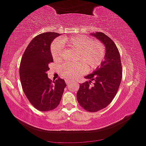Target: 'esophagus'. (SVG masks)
Here are the masks:
<instances>
[{
	"mask_svg": "<svg viewBox=\"0 0 146 146\" xmlns=\"http://www.w3.org/2000/svg\"><path fill=\"white\" fill-rule=\"evenodd\" d=\"M66 81V84H67V86L70 85V81H69V80H66V81Z\"/></svg>",
	"mask_w": 146,
	"mask_h": 146,
	"instance_id": "1",
	"label": "esophagus"
}]
</instances>
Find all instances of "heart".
Returning a JSON list of instances; mask_svg holds the SVG:
<instances>
[{
	"label": "heart",
	"instance_id": "b5f03b06",
	"mask_svg": "<svg viewBox=\"0 0 146 146\" xmlns=\"http://www.w3.org/2000/svg\"><path fill=\"white\" fill-rule=\"evenodd\" d=\"M64 45L77 49L76 63H65L61 67L62 75L68 79H74L82 74L86 67L90 70L97 68L101 65L105 57V47L102 43L93 41L87 36L63 37L56 40L51 44V54L55 60H60L64 53ZM84 63V64L83 62Z\"/></svg>",
	"mask_w": 146,
	"mask_h": 146
}]
</instances>
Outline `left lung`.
I'll use <instances>...</instances> for the list:
<instances>
[{
  "label": "left lung",
  "mask_w": 146,
  "mask_h": 146,
  "mask_svg": "<svg viewBox=\"0 0 146 146\" xmlns=\"http://www.w3.org/2000/svg\"><path fill=\"white\" fill-rule=\"evenodd\" d=\"M90 35L104 45L105 57L100 67L85 76L89 80L80 84L76 98L86 111L96 112L106 107L116 95L122 79V66L118 49L111 38L100 32Z\"/></svg>",
  "instance_id": "obj_1"
}]
</instances>
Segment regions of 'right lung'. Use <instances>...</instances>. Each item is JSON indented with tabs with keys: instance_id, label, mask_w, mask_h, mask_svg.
<instances>
[{
	"instance_id": "right-lung-1",
	"label": "right lung",
	"mask_w": 146,
	"mask_h": 146,
	"mask_svg": "<svg viewBox=\"0 0 146 146\" xmlns=\"http://www.w3.org/2000/svg\"><path fill=\"white\" fill-rule=\"evenodd\" d=\"M57 33L48 32L34 37L25 50L19 68L21 86L31 104L40 111H48L58 106L66 84L64 79L51 81L46 72L52 62L51 44Z\"/></svg>"
}]
</instances>
